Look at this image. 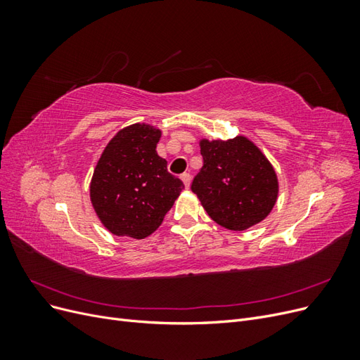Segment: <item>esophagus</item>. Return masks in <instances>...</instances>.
Wrapping results in <instances>:
<instances>
[{"mask_svg": "<svg viewBox=\"0 0 360 360\" xmlns=\"http://www.w3.org/2000/svg\"><path fill=\"white\" fill-rule=\"evenodd\" d=\"M181 181H183V184H184V188H189L191 186V174H188V172H184V174H181Z\"/></svg>", "mask_w": 360, "mask_h": 360, "instance_id": "esophagus-1", "label": "esophagus"}]
</instances>
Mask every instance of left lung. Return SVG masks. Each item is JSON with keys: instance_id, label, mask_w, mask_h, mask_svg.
I'll return each mask as SVG.
<instances>
[{"instance_id": "obj_1", "label": "left lung", "mask_w": 360, "mask_h": 360, "mask_svg": "<svg viewBox=\"0 0 360 360\" xmlns=\"http://www.w3.org/2000/svg\"><path fill=\"white\" fill-rule=\"evenodd\" d=\"M202 168L192 181L204 210L226 230L243 231L263 219L278 200V177L246 136L201 139Z\"/></svg>"}]
</instances>
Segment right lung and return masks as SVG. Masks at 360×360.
I'll use <instances>...</instances> for the list:
<instances>
[{"instance_id":"1","label":"right lung","mask_w":360,"mask_h":360,"mask_svg":"<svg viewBox=\"0 0 360 360\" xmlns=\"http://www.w3.org/2000/svg\"><path fill=\"white\" fill-rule=\"evenodd\" d=\"M160 135L150 124L127 126L97 162L90 200L103 226L115 236L144 238L155 233L184 188L158 155Z\"/></svg>"}]
</instances>
